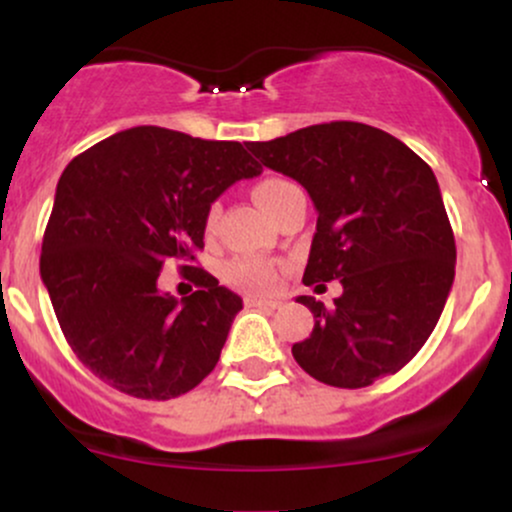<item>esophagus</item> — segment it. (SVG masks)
Instances as JSON below:
<instances>
[{
  "instance_id": "esophagus-1",
  "label": "esophagus",
  "mask_w": 512,
  "mask_h": 512,
  "mask_svg": "<svg viewBox=\"0 0 512 512\" xmlns=\"http://www.w3.org/2000/svg\"><path fill=\"white\" fill-rule=\"evenodd\" d=\"M245 305L248 308H279V298H264V296H245Z\"/></svg>"
}]
</instances>
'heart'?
<instances>
[{
    "label": "heart",
    "mask_w": 512,
    "mask_h": 512,
    "mask_svg": "<svg viewBox=\"0 0 512 512\" xmlns=\"http://www.w3.org/2000/svg\"><path fill=\"white\" fill-rule=\"evenodd\" d=\"M289 180L281 178H264L255 185L252 190V197L255 202L260 204V209L264 214L272 219L279 209L281 199H284L286 192L291 190ZM216 219H219V207L211 204L207 211V228H214ZM226 281L228 284L238 286V289H248V291H269L276 286V279H279V267L269 260H260V257H238V260L226 264Z\"/></svg>",
    "instance_id": "1"
}]
</instances>
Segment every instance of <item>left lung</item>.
I'll use <instances>...</instances> for the list:
<instances>
[{
  "label": "left lung",
  "mask_w": 512,
  "mask_h": 512,
  "mask_svg": "<svg viewBox=\"0 0 512 512\" xmlns=\"http://www.w3.org/2000/svg\"><path fill=\"white\" fill-rule=\"evenodd\" d=\"M262 166L308 190L317 209L303 284L342 281L332 305L293 344L305 373L332 387H368L419 354L455 279V236L438 180L407 144L363 122H327L245 144Z\"/></svg>",
  "instance_id": "8db88e82"
}]
</instances>
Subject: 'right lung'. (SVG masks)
I'll use <instances>...</instances> for the list:
<instances>
[{
    "instance_id": "1",
    "label": "right lung",
    "mask_w": 512,
    "mask_h": 512,
    "mask_svg": "<svg viewBox=\"0 0 512 512\" xmlns=\"http://www.w3.org/2000/svg\"><path fill=\"white\" fill-rule=\"evenodd\" d=\"M260 173L240 142L163 127L117 132L64 168L40 276L76 358L103 383L170 399L214 370L243 301L190 262L211 202ZM170 261L198 286L180 302L157 291Z\"/></svg>"
}]
</instances>
